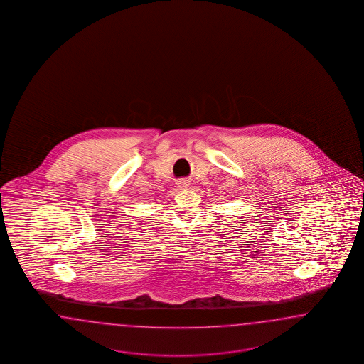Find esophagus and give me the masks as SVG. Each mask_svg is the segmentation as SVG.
Instances as JSON below:
<instances>
[{
    "label": "esophagus",
    "instance_id": "esophagus-1",
    "mask_svg": "<svg viewBox=\"0 0 364 364\" xmlns=\"http://www.w3.org/2000/svg\"><path fill=\"white\" fill-rule=\"evenodd\" d=\"M178 184L180 188H188V186H191V181L186 180V178H181V180H178Z\"/></svg>",
    "mask_w": 364,
    "mask_h": 364
}]
</instances>
